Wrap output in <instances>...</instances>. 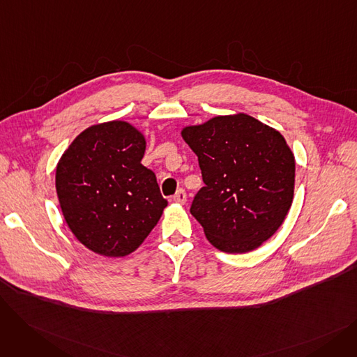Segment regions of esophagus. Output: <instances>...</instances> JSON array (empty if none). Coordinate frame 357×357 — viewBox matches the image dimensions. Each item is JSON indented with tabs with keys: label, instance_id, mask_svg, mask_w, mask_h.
Here are the masks:
<instances>
[{
	"label": "esophagus",
	"instance_id": "esophagus-1",
	"mask_svg": "<svg viewBox=\"0 0 357 357\" xmlns=\"http://www.w3.org/2000/svg\"><path fill=\"white\" fill-rule=\"evenodd\" d=\"M172 201H174V202H176V204L183 205V204L186 202V194H185V191H183V190H179V191L174 195Z\"/></svg>",
	"mask_w": 357,
	"mask_h": 357
}]
</instances>
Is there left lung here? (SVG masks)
<instances>
[{
    "instance_id": "obj_1",
    "label": "left lung",
    "mask_w": 357,
    "mask_h": 357,
    "mask_svg": "<svg viewBox=\"0 0 357 357\" xmlns=\"http://www.w3.org/2000/svg\"><path fill=\"white\" fill-rule=\"evenodd\" d=\"M181 136L198 156L205 186L191 214L211 245L248 253L271 238L291 208L295 158L279 131L245 112L186 126Z\"/></svg>"
}]
</instances>
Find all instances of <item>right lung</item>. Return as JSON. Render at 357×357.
Segmentation results:
<instances>
[{
    "mask_svg": "<svg viewBox=\"0 0 357 357\" xmlns=\"http://www.w3.org/2000/svg\"><path fill=\"white\" fill-rule=\"evenodd\" d=\"M146 137L121 120L93 124L56 166V192L68 227L91 252L133 253L155 229L167 201L155 174L142 165Z\"/></svg>",
    "mask_w": 357,
    "mask_h": 357,
    "instance_id": "right-lung-1",
    "label": "right lung"
}]
</instances>
